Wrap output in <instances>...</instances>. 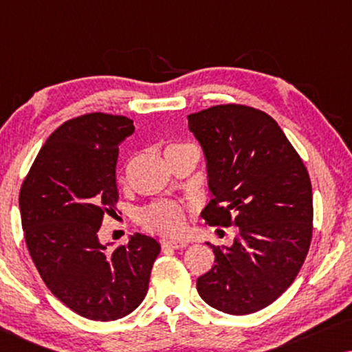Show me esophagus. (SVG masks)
Instances as JSON below:
<instances>
[{
	"label": "esophagus",
	"instance_id": "1",
	"mask_svg": "<svg viewBox=\"0 0 352 352\" xmlns=\"http://www.w3.org/2000/svg\"><path fill=\"white\" fill-rule=\"evenodd\" d=\"M187 245H189V243H187L186 240H165V242H163V248L182 250V248H186Z\"/></svg>",
	"mask_w": 352,
	"mask_h": 352
}]
</instances>
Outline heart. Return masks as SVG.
Listing matches in <instances>:
<instances>
[{
	"label": "heart",
	"instance_id": "1",
	"mask_svg": "<svg viewBox=\"0 0 352 352\" xmlns=\"http://www.w3.org/2000/svg\"><path fill=\"white\" fill-rule=\"evenodd\" d=\"M194 147L190 144H171L166 147L168 152ZM142 223L147 229L155 230L163 235H179L186 228L184 206L176 201H157L142 211Z\"/></svg>",
	"mask_w": 352,
	"mask_h": 352
}]
</instances>
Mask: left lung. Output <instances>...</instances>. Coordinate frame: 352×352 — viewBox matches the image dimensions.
<instances>
[{"label":"left lung","instance_id":"1","mask_svg":"<svg viewBox=\"0 0 352 352\" xmlns=\"http://www.w3.org/2000/svg\"><path fill=\"white\" fill-rule=\"evenodd\" d=\"M206 162L213 195L201 216L237 226L230 247H214V266L197 278L201 300L245 316L272 305L305 263L312 237V187L306 166L276 120L228 104L187 117Z\"/></svg>","mask_w":352,"mask_h":352}]
</instances>
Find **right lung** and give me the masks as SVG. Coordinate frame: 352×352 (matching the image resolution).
<instances>
[{"instance_id": "right-lung-1", "label": "right lung", "mask_w": 352, "mask_h": 352, "mask_svg": "<svg viewBox=\"0 0 352 352\" xmlns=\"http://www.w3.org/2000/svg\"><path fill=\"white\" fill-rule=\"evenodd\" d=\"M134 133L122 115L88 113L47 138L21 187L27 248L52 295L89 320H117L141 305L160 243L129 235L102 243L99 228L118 200V146Z\"/></svg>"}]
</instances>
